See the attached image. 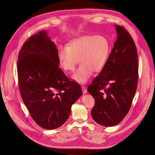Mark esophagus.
I'll return each mask as SVG.
<instances>
[{
  "mask_svg": "<svg viewBox=\"0 0 155 155\" xmlns=\"http://www.w3.org/2000/svg\"><path fill=\"white\" fill-rule=\"evenodd\" d=\"M81 89H82V91H83V94H86L87 93V89H86V87L85 86H82L81 87Z\"/></svg>",
  "mask_w": 155,
  "mask_h": 155,
  "instance_id": "esophagus-1",
  "label": "esophagus"
}]
</instances>
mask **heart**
Wrapping results in <instances>:
<instances>
[{"instance_id": "obj_1", "label": "heart", "mask_w": 155, "mask_h": 155, "mask_svg": "<svg viewBox=\"0 0 155 155\" xmlns=\"http://www.w3.org/2000/svg\"><path fill=\"white\" fill-rule=\"evenodd\" d=\"M109 51V43L104 36L85 35L72 40L66 48H61L58 58L61 66L67 72H74L79 60L81 64L73 78L84 84L93 72H98L103 68Z\"/></svg>"}]
</instances>
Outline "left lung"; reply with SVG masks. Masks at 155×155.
<instances>
[{
    "label": "left lung",
    "instance_id": "left-lung-1",
    "mask_svg": "<svg viewBox=\"0 0 155 155\" xmlns=\"http://www.w3.org/2000/svg\"><path fill=\"white\" fill-rule=\"evenodd\" d=\"M117 39L107 61L87 87L95 99L91 115L98 124L112 127L128 114L138 80L137 49L130 34L115 25Z\"/></svg>",
    "mask_w": 155,
    "mask_h": 155
}]
</instances>
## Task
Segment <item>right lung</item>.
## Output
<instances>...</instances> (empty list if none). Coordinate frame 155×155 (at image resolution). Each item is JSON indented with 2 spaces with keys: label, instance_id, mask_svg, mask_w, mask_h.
<instances>
[{
  "label": "right lung",
  "instance_id": "1",
  "mask_svg": "<svg viewBox=\"0 0 155 155\" xmlns=\"http://www.w3.org/2000/svg\"><path fill=\"white\" fill-rule=\"evenodd\" d=\"M58 54L46 31H41L25 42L18 55L21 98L34 121L48 130L66 121L72 105L83 94L80 86L58 67Z\"/></svg>",
  "mask_w": 155,
  "mask_h": 155
}]
</instances>
